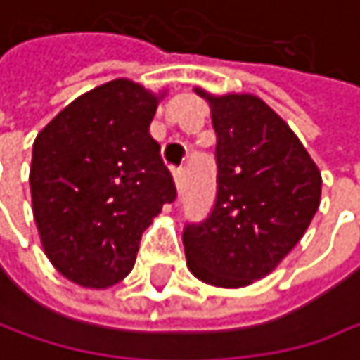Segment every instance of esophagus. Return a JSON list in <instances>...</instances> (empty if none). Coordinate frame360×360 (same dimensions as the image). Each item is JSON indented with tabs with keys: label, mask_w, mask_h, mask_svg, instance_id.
I'll return each mask as SVG.
<instances>
[{
	"label": "esophagus",
	"mask_w": 360,
	"mask_h": 360,
	"mask_svg": "<svg viewBox=\"0 0 360 360\" xmlns=\"http://www.w3.org/2000/svg\"><path fill=\"white\" fill-rule=\"evenodd\" d=\"M186 179H188V170H186L184 166L174 170V184H176V188H179V190H181V188H184V184H186Z\"/></svg>",
	"instance_id": "34e87169"
}]
</instances>
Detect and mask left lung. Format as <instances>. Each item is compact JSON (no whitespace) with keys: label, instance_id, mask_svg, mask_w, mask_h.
<instances>
[{"label":"left lung","instance_id":"8db88e82","mask_svg":"<svg viewBox=\"0 0 360 360\" xmlns=\"http://www.w3.org/2000/svg\"><path fill=\"white\" fill-rule=\"evenodd\" d=\"M209 98L217 134V196L207 219L186 224L192 274L245 287L300 243L321 202V172L285 120L253 94Z\"/></svg>","mask_w":360,"mask_h":360}]
</instances>
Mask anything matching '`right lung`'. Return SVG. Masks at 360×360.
Segmentation results:
<instances>
[{
  "label": "right lung",
  "mask_w": 360,
  "mask_h": 360,
  "mask_svg": "<svg viewBox=\"0 0 360 360\" xmlns=\"http://www.w3.org/2000/svg\"><path fill=\"white\" fill-rule=\"evenodd\" d=\"M155 107L143 86L113 79L67 105L33 143L29 186L44 251L82 287L120 283L145 228L176 198L149 134Z\"/></svg>",
  "instance_id": "1"
}]
</instances>
